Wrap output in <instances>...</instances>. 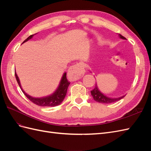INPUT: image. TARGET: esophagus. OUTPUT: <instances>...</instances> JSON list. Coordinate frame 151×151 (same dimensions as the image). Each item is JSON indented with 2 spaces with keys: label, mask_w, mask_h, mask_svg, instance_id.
I'll return each instance as SVG.
<instances>
[{
  "label": "esophagus",
  "mask_w": 151,
  "mask_h": 151,
  "mask_svg": "<svg viewBox=\"0 0 151 151\" xmlns=\"http://www.w3.org/2000/svg\"><path fill=\"white\" fill-rule=\"evenodd\" d=\"M84 73V64L83 63L80 62L70 67L67 75L70 80L76 81L81 79Z\"/></svg>",
  "instance_id": "esophagus-1"
}]
</instances>
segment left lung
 I'll return each instance as SVG.
<instances>
[{"label":"left lung","instance_id":"left-lung-1","mask_svg":"<svg viewBox=\"0 0 151 151\" xmlns=\"http://www.w3.org/2000/svg\"><path fill=\"white\" fill-rule=\"evenodd\" d=\"M119 36H120V38L122 39L126 40V38L124 37V36H123L120 34H119ZM91 95H92L93 99H94V101L99 102V103H111L113 102H116V101H118V100H120L122 98H123V97H125V96H122V97L118 98H108V97L106 96L104 94H103V93H101V91L98 89V86L96 84L95 88H94V89H93L91 91Z\"/></svg>","mask_w":151,"mask_h":151}]
</instances>
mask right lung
<instances>
[{"mask_svg": "<svg viewBox=\"0 0 151 151\" xmlns=\"http://www.w3.org/2000/svg\"><path fill=\"white\" fill-rule=\"evenodd\" d=\"M36 34L30 35L28 38H26L24 41L23 43L31 39ZM66 75H67V73L65 72L62 76V78L61 79L60 84H59V86L58 87L57 89L55 91V92L54 93L48 96L43 97V98H33L31 96L28 95V94H26L24 92V91L22 89L19 77H18L16 73L15 72V76H16L17 82L18 84H19L20 88L21 89L22 93H24V94L30 100L31 102H33L35 104L38 105V106H57V105L61 104V103L63 101V99H64L65 97L67 91V88L70 84V82H68L67 79Z\"/></svg>", "mask_w": 151, "mask_h": 151, "instance_id": "add662e5", "label": "right lung"}]
</instances>
